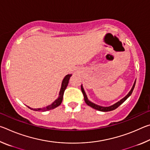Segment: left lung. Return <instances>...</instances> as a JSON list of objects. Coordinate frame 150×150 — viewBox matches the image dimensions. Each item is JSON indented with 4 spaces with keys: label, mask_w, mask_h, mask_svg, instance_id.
<instances>
[{
    "label": "left lung",
    "mask_w": 150,
    "mask_h": 150,
    "mask_svg": "<svg viewBox=\"0 0 150 150\" xmlns=\"http://www.w3.org/2000/svg\"><path fill=\"white\" fill-rule=\"evenodd\" d=\"M136 81V79L135 80V81H134V85L132 86V87L131 90L129 91V93L127 94V95L125 96H124L123 98H122L121 100L118 101L117 103H116L115 104H114V105H111V106H103L98 105H96V104L94 103L93 102H91V101H90L89 100H88V98H87V95H86V93L85 92V90H84V88H83V87L82 85H81V91H82V93L83 94V96H84L85 101V103H86V104H87V105L91 106V107H92L94 109H96V110H99V111H102V112L111 111V110H115L116 108H118L119 106L121 105L124 102V101H125L127 99V98H128L129 96H130L132 95V92H133V90H134V87H135Z\"/></svg>",
    "instance_id": "1"
}]
</instances>
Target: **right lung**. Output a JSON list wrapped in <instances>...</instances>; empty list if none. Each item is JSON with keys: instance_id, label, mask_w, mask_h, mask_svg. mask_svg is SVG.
Masks as SVG:
<instances>
[{"instance_id": "obj_1", "label": "right lung", "mask_w": 150, "mask_h": 150, "mask_svg": "<svg viewBox=\"0 0 150 150\" xmlns=\"http://www.w3.org/2000/svg\"><path fill=\"white\" fill-rule=\"evenodd\" d=\"M71 75H72V74H68V75L65 76L64 79H63V81H62V87H61L60 91H59V96H58V98H57V99L55 100L54 102H53L52 104H51L50 105L47 106L46 107L39 108H32L29 107V106H28V107L30 109H32V110H33L44 112V111L52 110V109H54L55 108L57 107L58 106H59L62 103L63 96V94H64V91L66 89V88H67V87L68 83H69V79H70L71 76Z\"/></svg>"}]
</instances>
